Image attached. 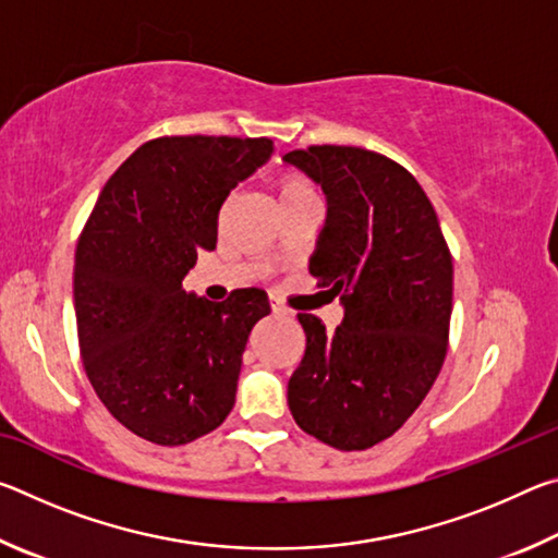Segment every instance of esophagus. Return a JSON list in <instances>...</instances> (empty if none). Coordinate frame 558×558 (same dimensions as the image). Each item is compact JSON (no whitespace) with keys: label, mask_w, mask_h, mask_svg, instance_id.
Instances as JSON below:
<instances>
[{"label":"esophagus","mask_w":558,"mask_h":558,"mask_svg":"<svg viewBox=\"0 0 558 558\" xmlns=\"http://www.w3.org/2000/svg\"><path fill=\"white\" fill-rule=\"evenodd\" d=\"M270 310H272V315H276V317H282V315L290 313V310H288L286 305H282V302H280L278 298H270Z\"/></svg>","instance_id":"1"}]
</instances>
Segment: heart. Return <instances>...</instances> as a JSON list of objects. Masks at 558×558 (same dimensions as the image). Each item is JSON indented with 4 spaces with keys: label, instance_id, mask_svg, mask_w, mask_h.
Masks as SVG:
<instances>
[{
    "label": "heart",
    "instance_id": "obj_1",
    "mask_svg": "<svg viewBox=\"0 0 558 558\" xmlns=\"http://www.w3.org/2000/svg\"><path fill=\"white\" fill-rule=\"evenodd\" d=\"M272 184H276V194H278V202L282 209L292 204L317 199L313 184H310L302 174H298L295 169H282V172L276 174V182Z\"/></svg>",
    "mask_w": 558,
    "mask_h": 558
}]
</instances>
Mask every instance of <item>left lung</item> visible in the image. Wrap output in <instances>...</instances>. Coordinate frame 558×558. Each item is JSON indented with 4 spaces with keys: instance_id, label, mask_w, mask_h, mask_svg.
Here are the masks:
<instances>
[{
    "instance_id": "1",
    "label": "left lung",
    "mask_w": 558,
    "mask_h": 558,
    "mask_svg": "<svg viewBox=\"0 0 558 558\" xmlns=\"http://www.w3.org/2000/svg\"><path fill=\"white\" fill-rule=\"evenodd\" d=\"M327 194L310 258L344 319L327 332L300 313L305 356L288 381L298 426L337 450L391 438L440 374L452 310V256L436 209L409 169L362 147L310 145L286 155Z\"/></svg>"
}]
</instances>
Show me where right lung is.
Returning <instances> with one entry per match:
<instances>
[{
	"label": "right lung",
	"instance_id": "1",
	"mask_svg": "<svg viewBox=\"0 0 558 558\" xmlns=\"http://www.w3.org/2000/svg\"><path fill=\"white\" fill-rule=\"evenodd\" d=\"M272 153L268 137L172 135L137 147L98 196L73 268L83 369L112 418L157 446H186L235 403L243 349L270 313L258 288L223 302L182 280L214 251L231 189Z\"/></svg>",
	"mask_w": 558,
	"mask_h": 558
}]
</instances>
